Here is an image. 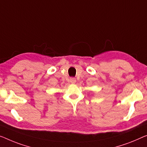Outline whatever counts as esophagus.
<instances>
[{
    "instance_id": "esophagus-1",
    "label": "esophagus",
    "mask_w": 147,
    "mask_h": 147,
    "mask_svg": "<svg viewBox=\"0 0 147 147\" xmlns=\"http://www.w3.org/2000/svg\"><path fill=\"white\" fill-rule=\"evenodd\" d=\"M70 82H71L72 84H74V83L76 82V78H70Z\"/></svg>"
}]
</instances>
